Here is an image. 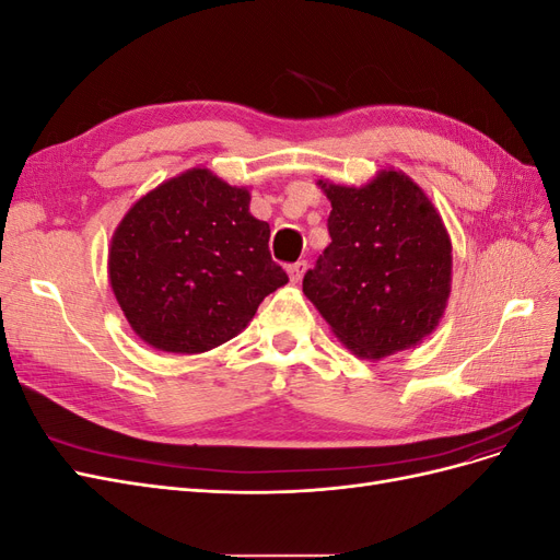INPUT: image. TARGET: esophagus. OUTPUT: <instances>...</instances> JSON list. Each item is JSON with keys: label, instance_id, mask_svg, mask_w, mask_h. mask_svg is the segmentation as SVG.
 Masks as SVG:
<instances>
[{"label": "esophagus", "instance_id": "obj_1", "mask_svg": "<svg viewBox=\"0 0 560 560\" xmlns=\"http://www.w3.org/2000/svg\"><path fill=\"white\" fill-rule=\"evenodd\" d=\"M306 268H308L306 261H296V264L290 266V270H287V273H290V280H292V282H301L303 273H306Z\"/></svg>", "mask_w": 560, "mask_h": 560}]
</instances>
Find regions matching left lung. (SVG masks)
<instances>
[{
    "label": "left lung",
    "mask_w": 560,
    "mask_h": 560,
    "mask_svg": "<svg viewBox=\"0 0 560 560\" xmlns=\"http://www.w3.org/2000/svg\"><path fill=\"white\" fill-rule=\"evenodd\" d=\"M331 202V243L303 278V294L362 360L416 348L451 296L453 247L430 196L385 167L362 186L317 179Z\"/></svg>",
    "instance_id": "8db88e82"
}]
</instances>
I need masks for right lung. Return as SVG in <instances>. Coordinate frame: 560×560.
<instances>
[{
  "mask_svg": "<svg viewBox=\"0 0 560 560\" xmlns=\"http://www.w3.org/2000/svg\"><path fill=\"white\" fill-rule=\"evenodd\" d=\"M249 200L247 186L189 167L135 200L118 222L107 276L147 346L208 352L238 336L259 303L287 284L270 259V229Z\"/></svg>",
  "mask_w": 560,
  "mask_h": 560,
  "instance_id": "1",
  "label": "right lung"
}]
</instances>
